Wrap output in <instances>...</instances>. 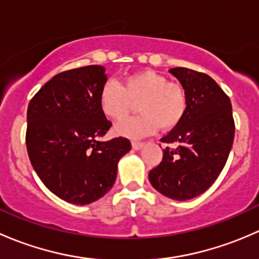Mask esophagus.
<instances>
[{
    "label": "esophagus",
    "mask_w": 259,
    "mask_h": 259,
    "mask_svg": "<svg viewBox=\"0 0 259 259\" xmlns=\"http://www.w3.org/2000/svg\"><path fill=\"white\" fill-rule=\"evenodd\" d=\"M132 146L134 150H140V149L144 146V143H140V142H133L132 143Z\"/></svg>",
    "instance_id": "esophagus-1"
}]
</instances>
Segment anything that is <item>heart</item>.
Returning <instances> with one entry per match:
<instances>
[{
    "mask_svg": "<svg viewBox=\"0 0 259 259\" xmlns=\"http://www.w3.org/2000/svg\"><path fill=\"white\" fill-rule=\"evenodd\" d=\"M99 106L106 117L121 120L137 104L135 117L116 125L115 132L130 139H139L161 126L171 130L178 126L188 109V96L179 82H170L153 70H142L122 77L119 83L108 80L99 91Z\"/></svg>",
    "mask_w": 259,
    "mask_h": 259,
    "instance_id": "1",
    "label": "heart"
}]
</instances>
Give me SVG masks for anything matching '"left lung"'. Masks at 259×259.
<instances>
[{
  "instance_id": "8db88e82",
  "label": "left lung",
  "mask_w": 259,
  "mask_h": 259,
  "mask_svg": "<svg viewBox=\"0 0 259 259\" xmlns=\"http://www.w3.org/2000/svg\"><path fill=\"white\" fill-rule=\"evenodd\" d=\"M187 91L188 109L178 126L161 142L163 160L149 171L154 189L176 200L204 193L227 163L234 139L228 96L210 76L185 67L169 70Z\"/></svg>"
}]
</instances>
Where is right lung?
I'll return each mask as SVG.
<instances>
[{
  "label": "right lung",
  "instance_id": "right-lung-1",
  "mask_svg": "<svg viewBox=\"0 0 259 259\" xmlns=\"http://www.w3.org/2000/svg\"><path fill=\"white\" fill-rule=\"evenodd\" d=\"M106 80L100 65L69 70L48 81L28 104L31 164L46 188L71 204L104 197L116 180L117 163L132 149L121 137L100 140L111 127L98 100Z\"/></svg>",
  "mask_w": 259,
  "mask_h": 259
}]
</instances>
